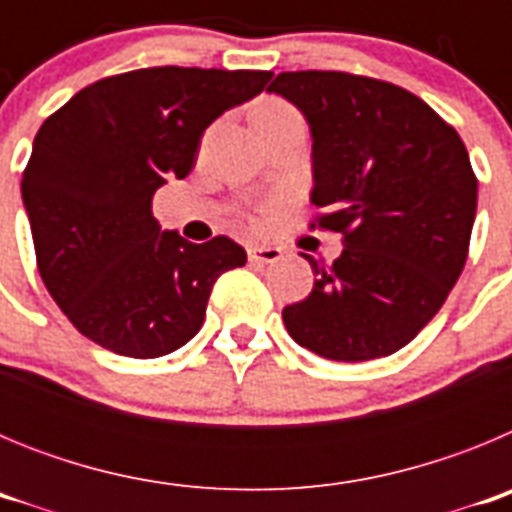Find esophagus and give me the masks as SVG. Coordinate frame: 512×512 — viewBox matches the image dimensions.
<instances>
[{
    "label": "esophagus",
    "instance_id": "34e87169",
    "mask_svg": "<svg viewBox=\"0 0 512 512\" xmlns=\"http://www.w3.org/2000/svg\"><path fill=\"white\" fill-rule=\"evenodd\" d=\"M282 259V248L277 246H248V261L251 264H277Z\"/></svg>",
    "mask_w": 512,
    "mask_h": 512
}]
</instances>
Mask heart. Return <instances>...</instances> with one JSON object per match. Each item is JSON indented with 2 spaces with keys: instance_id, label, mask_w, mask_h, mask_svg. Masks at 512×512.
<instances>
[{
  "instance_id": "heart-1",
  "label": "heart",
  "mask_w": 512,
  "mask_h": 512,
  "mask_svg": "<svg viewBox=\"0 0 512 512\" xmlns=\"http://www.w3.org/2000/svg\"><path fill=\"white\" fill-rule=\"evenodd\" d=\"M287 117H300V112H297L289 102H284V99H264V102L256 107V112H253V122L287 120Z\"/></svg>"
}]
</instances>
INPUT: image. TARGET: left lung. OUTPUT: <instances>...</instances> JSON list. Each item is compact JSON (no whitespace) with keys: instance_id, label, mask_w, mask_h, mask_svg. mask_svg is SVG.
Masks as SVG:
<instances>
[{"instance_id":"left-lung-1","label":"left lung","mask_w":512,"mask_h":512,"mask_svg":"<svg viewBox=\"0 0 512 512\" xmlns=\"http://www.w3.org/2000/svg\"><path fill=\"white\" fill-rule=\"evenodd\" d=\"M269 92L312 130L310 230L341 235L333 264L282 310L289 336L333 361L390 356L441 310L467 264L477 176L464 140L408 89L346 71H284Z\"/></svg>"}]
</instances>
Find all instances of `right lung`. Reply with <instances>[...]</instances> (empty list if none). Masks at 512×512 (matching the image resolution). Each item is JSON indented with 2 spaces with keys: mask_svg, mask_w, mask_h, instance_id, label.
<instances>
[{
  "mask_svg": "<svg viewBox=\"0 0 512 512\" xmlns=\"http://www.w3.org/2000/svg\"><path fill=\"white\" fill-rule=\"evenodd\" d=\"M271 71L153 66L99 79L53 112L22 171L45 289L81 336L133 359L202 328L217 277L246 264L228 235L161 233L153 194L197 161L212 120L264 92Z\"/></svg>",
  "mask_w": 512,
  "mask_h": 512,
  "instance_id": "add662e5",
  "label": "right lung"
}]
</instances>
